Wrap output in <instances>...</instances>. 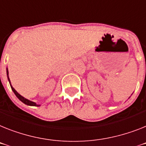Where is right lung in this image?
Returning <instances> with one entry per match:
<instances>
[{
  "instance_id": "right-lung-1",
  "label": "right lung",
  "mask_w": 146,
  "mask_h": 146,
  "mask_svg": "<svg viewBox=\"0 0 146 146\" xmlns=\"http://www.w3.org/2000/svg\"><path fill=\"white\" fill-rule=\"evenodd\" d=\"M7 78H8L9 82V84H10L11 88H12L13 91L14 92V94H15V96H16L18 98V99H19V100H21V101L23 103L26 104V105H30V106H37V107H38V106H40V105H37V104L35 103V102H32V101H29V100H27V99L24 98V96H22L21 95H20V94H18L16 90H15V88H13L12 85H11L10 80H9V71H8V69H7Z\"/></svg>"
}]
</instances>
